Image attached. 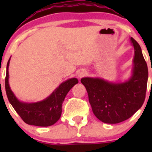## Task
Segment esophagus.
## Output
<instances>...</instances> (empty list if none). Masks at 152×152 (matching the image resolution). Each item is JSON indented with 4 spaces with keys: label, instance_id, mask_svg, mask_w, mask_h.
<instances>
[{
    "label": "esophagus",
    "instance_id": "34e87169",
    "mask_svg": "<svg viewBox=\"0 0 152 152\" xmlns=\"http://www.w3.org/2000/svg\"><path fill=\"white\" fill-rule=\"evenodd\" d=\"M86 74V71L85 70H81V71H79V73H78V76H79V78L82 77V76H85Z\"/></svg>",
    "mask_w": 152,
    "mask_h": 152
}]
</instances>
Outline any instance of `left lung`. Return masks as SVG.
<instances>
[{
  "mask_svg": "<svg viewBox=\"0 0 152 152\" xmlns=\"http://www.w3.org/2000/svg\"><path fill=\"white\" fill-rule=\"evenodd\" d=\"M134 56L132 75L126 82L113 83L99 78L81 79L87 91L89 102L98 119L106 124H118L132 116L145 98L148 67L141 48L132 37Z\"/></svg>",
  "mask_w": 152,
  "mask_h": 152,
  "instance_id": "obj_1",
  "label": "left lung"
}]
</instances>
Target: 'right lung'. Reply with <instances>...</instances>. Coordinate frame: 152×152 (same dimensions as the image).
<instances>
[{"label":"right lung","mask_w":152,"mask_h":152,"mask_svg":"<svg viewBox=\"0 0 152 152\" xmlns=\"http://www.w3.org/2000/svg\"><path fill=\"white\" fill-rule=\"evenodd\" d=\"M9 59L7 66L5 88L7 98L15 111L25 123L37 126H49L60 118L62 106L65 96L70 89L79 82L77 79L72 78L62 82L56 90L44 100L36 103H26L18 100L11 90L9 85Z\"/></svg>","instance_id":"1"}]
</instances>
